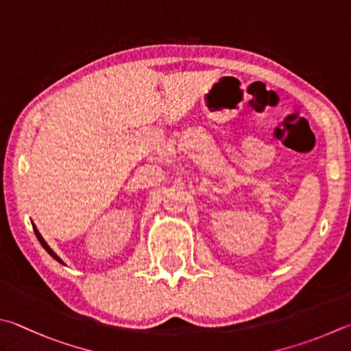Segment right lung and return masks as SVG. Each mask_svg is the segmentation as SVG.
<instances>
[{
	"label": "right lung",
	"instance_id": "obj_1",
	"mask_svg": "<svg viewBox=\"0 0 351 351\" xmlns=\"http://www.w3.org/2000/svg\"><path fill=\"white\" fill-rule=\"evenodd\" d=\"M34 232H35V234H36V238H38V241H40L41 242V245L44 247V250H46L49 254H50V256H52L53 259H56V261H58V263H61V264H64V263H62V261H61V258L58 256V254H56L53 250H52V248H50L49 247V244H47V242L46 241H44V238L41 237V233L40 232H38V228L34 226Z\"/></svg>",
	"mask_w": 351,
	"mask_h": 351
}]
</instances>
